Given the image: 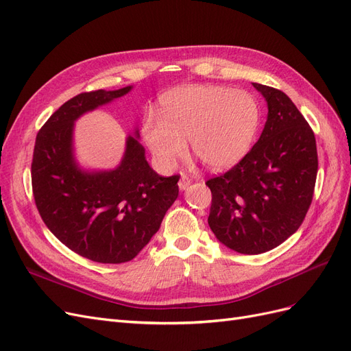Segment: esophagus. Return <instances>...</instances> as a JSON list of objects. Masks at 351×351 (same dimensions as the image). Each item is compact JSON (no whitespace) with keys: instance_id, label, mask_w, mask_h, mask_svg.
Instances as JSON below:
<instances>
[{"instance_id":"esophagus-1","label":"esophagus","mask_w":351,"mask_h":351,"mask_svg":"<svg viewBox=\"0 0 351 351\" xmlns=\"http://www.w3.org/2000/svg\"><path fill=\"white\" fill-rule=\"evenodd\" d=\"M190 178H189V176H186V174H182V177H180V182H178V187H180V190H186L189 186H190Z\"/></svg>"}]
</instances>
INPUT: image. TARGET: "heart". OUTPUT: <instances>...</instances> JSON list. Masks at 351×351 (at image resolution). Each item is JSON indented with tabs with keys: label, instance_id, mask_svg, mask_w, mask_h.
Segmentation results:
<instances>
[{
	"label": "heart",
	"instance_id": "1",
	"mask_svg": "<svg viewBox=\"0 0 351 351\" xmlns=\"http://www.w3.org/2000/svg\"><path fill=\"white\" fill-rule=\"evenodd\" d=\"M261 124L253 95L214 84H195L168 92L161 115L149 112L142 134L159 162L173 167L190 152L210 169H222L249 151Z\"/></svg>",
	"mask_w": 351,
	"mask_h": 351
}]
</instances>
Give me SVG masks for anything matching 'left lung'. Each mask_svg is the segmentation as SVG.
I'll return each mask as SVG.
<instances>
[{"label":"left lung","mask_w":351,"mask_h":351,"mask_svg":"<svg viewBox=\"0 0 351 351\" xmlns=\"http://www.w3.org/2000/svg\"><path fill=\"white\" fill-rule=\"evenodd\" d=\"M253 86L268 104L259 141L227 173L206 182L212 232L244 254L268 252L299 230L317 174L315 134L302 112L284 92Z\"/></svg>","instance_id":"left-lung-1"}]
</instances>
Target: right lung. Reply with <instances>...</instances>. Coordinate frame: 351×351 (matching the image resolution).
<instances>
[{
    "label": "right lung",
    "instance_id": "add662e5",
    "mask_svg": "<svg viewBox=\"0 0 351 351\" xmlns=\"http://www.w3.org/2000/svg\"><path fill=\"white\" fill-rule=\"evenodd\" d=\"M130 90L83 92L62 104L39 130L32 159V190L42 221L70 250L99 263L136 258L178 196L180 176L154 171L137 130L127 137L115 169L83 171L74 161V121Z\"/></svg>",
    "mask_w": 351,
    "mask_h": 351
}]
</instances>
